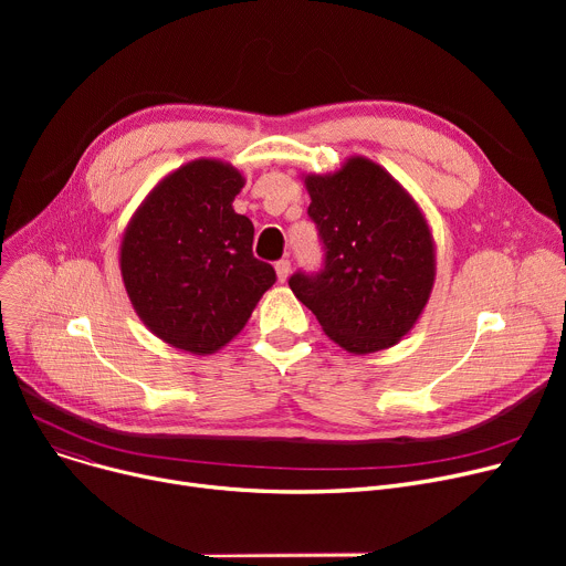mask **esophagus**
<instances>
[{"instance_id":"esophagus-1","label":"esophagus","mask_w":566,"mask_h":566,"mask_svg":"<svg viewBox=\"0 0 566 566\" xmlns=\"http://www.w3.org/2000/svg\"><path fill=\"white\" fill-rule=\"evenodd\" d=\"M275 273H277V280H280V282H286V280H289V275H291V263H289V259H282V261L275 263Z\"/></svg>"}]
</instances>
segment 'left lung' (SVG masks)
I'll use <instances>...</instances> for the list:
<instances>
[{
    "instance_id": "obj_1",
    "label": "left lung",
    "mask_w": 566,
    "mask_h": 566,
    "mask_svg": "<svg viewBox=\"0 0 566 566\" xmlns=\"http://www.w3.org/2000/svg\"><path fill=\"white\" fill-rule=\"evenodd\" d=\"M303 181L325 268L289 280L295 298L353 355L399 344L422 316L436 282V243L420 203L365 156Z\"/></svg>"
}]
</instances>
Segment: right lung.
Segmentation results:
<instances>
[{
	"label": "right lung",
	"instance_id": "1",
	"mask_svg": "<svg viewBox=\"0 0 566 566\" xmlns=\"http://www.w3.org/2000/svg\"><path fill=\"white\" fill-rule=\"evenodd\" d=\"M245 176L216 158L169 171L133 213L118 268L139 321L165 344L211 355L245 328L275 284L252 254L254 227L233 211Z\"/></svg>",
	"mask_w": 566,
	"mask_h": 566
}]
</instances>
